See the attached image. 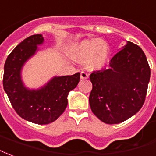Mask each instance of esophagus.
<instances>
[{"instance_id": "34e87169", "label": "esophagus", "mask_w": 156, "mask_h": 156, "mask_svg": "<svg viewBox=\"0 0 156 156\" xmlns=\"http://www.w3.org/2000/svg\"><path fill=\"white\" fill-rule=\"evenodd\" d=\"M88 77H89V75L86 72H85V71H81L80 72V79L85 80L87 79Z\"/></svg>"}]
</instances>
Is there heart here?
<instances>
[{"mask_svg": "<svg viewBox=\"0 0 156 156\" xmlns=\"http://www.w3.org/2000/svg\"><path fill=\"white\" fill-rule=\"evenodd\" d=\"M71 54L80 62H85L90 70H99L108 62L111 50L105 41L90 38L76 44L71 48Z\"/></svg>", "mask_w": 156, "mask_h": 156, "instance_id": "b5f03b06", "label": "heart"}]
</instances>
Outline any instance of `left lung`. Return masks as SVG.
Instances as JSON below:
<instances>
[{"mask_svg":"<svg viewBox=\"0 0 156 156\" xmlns=\"http://www.w3.org/2000/svg\"><path fill=\"white\" fill-rule=\"evenodd\" d=\"M151 69L140 47L127 41L109 62V68L93 71L90 106L107 124H118L135 115L146 99Z\"/></svg>","mask_w":156,"mask_h":156,"instance_id":"left-lung-1","label":"left lung"}]
</instances>
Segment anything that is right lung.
I'll return each mask as SVG.
<instances>
[{"label": "right lung", "mask_w": 156, "mask_h": 156, "mask_svg": "<svg viewBox=\"0 0 156 156\" xmlns=\"http://www.w3.org/2000/svg\"><path fill=\"white\" fill-rule=\"evenodd\" d=\"M43 41L42 34L32 35L22 41L7 57L3 76V87L17 114L39 125L51 123L62 114L68 104L69 92L76 87L80 77L77 72L72 76H54L38 90L25 87L21 70Z\"/></svg>", "instance_id": "obj_1"}]
</instances>
